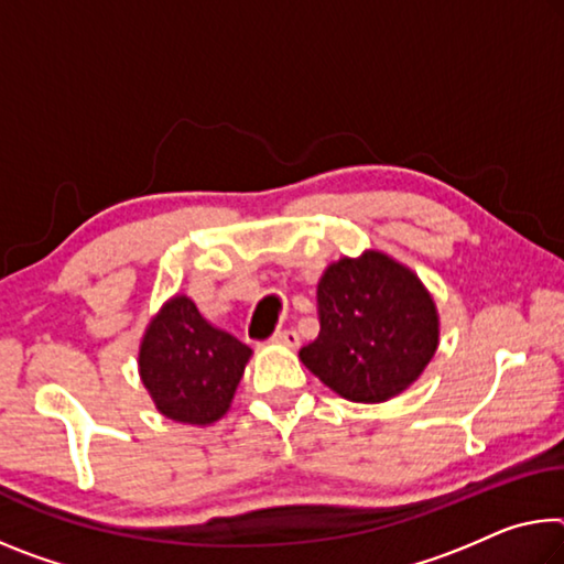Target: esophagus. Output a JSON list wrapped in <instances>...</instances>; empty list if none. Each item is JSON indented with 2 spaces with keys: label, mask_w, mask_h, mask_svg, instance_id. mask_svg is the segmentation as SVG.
<instances>
[{
  "label": "esophagus",
  "mask_w": 564,
  "mask_h": 564,
  "mask_svg": "<svg viewBox=\"0 0 564 564\" xmlns=\"http://www.w3.org/2000/svg\"><path fill=\"white\" fill-rule=\"evenodd\" d=\"M271 344L285 346V348H299L301 338H299L296 330H279V334H275V336L271 338Z\"/></svg>",
  "instance_id": "obj_1"
}]
</instances>
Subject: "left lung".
I'll return each instance as SVG.
<instances>
[{"mask_svg": "<svg viewBox=\"0 0 564 564\" xmlns=\"http://www.w3.org/2000/svg\"><path fill=\"white\" fill-rule=\"evenodd\" d=\"M318 338L299 359L330 391L359 404L399 397L440 346V311L409 265L383 250L328 263L316 285Z\"/></svg>", "mask_w": 564, "mask_h": 564, "instance_id": "8db88e82", "label": "left lung"}]
</instances>
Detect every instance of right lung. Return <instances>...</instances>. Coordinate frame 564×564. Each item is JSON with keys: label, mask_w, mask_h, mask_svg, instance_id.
<instances>
[{"label": "right lung", "mask_w": 564, "mask_h": 564, "mask_svg": "<svg viewBox=\"0 0 564 564\" xmlns=\"http://www.w3.org/2000/svg\"><path fill=\"white\" fill-rule=\"evenodd\" d=\"M253 351L200 316L193 299L175 293L150 318L138 371L165 419L193 426L226 416Z\"/></svg>", "instance_id": "1"}]
</instances>
